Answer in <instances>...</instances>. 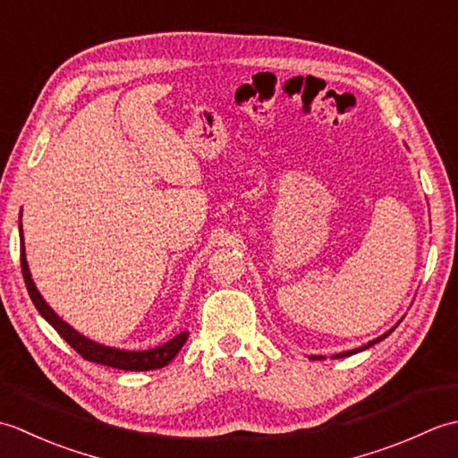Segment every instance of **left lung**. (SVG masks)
I'll list each match as a JSON object with an SVG mask.
<instances>
[{"label": "left lung", "mask_w": 458, "mask_h": 458, "mask_svg": "<svg viewBox=\"0 0 458 458\" xmlns=\"http://www.w3.org/2000/svg\"><path fill=\"white\" fill-rule=\"evenodd\" d=\"M395 328V327H394ZM392 328V330H394ZM392 330H387V333H384L382 336H377V338H374V340H369V343L368 344H364V346H360V348H354V350H346V352H340V354H335L333 358H344V356H350V354H356V352H362V350H366V348H369V346H374L376 343H379V340H384L386 336H390L392 335ZM310 360H320V358H323V356H309Z\"/></svg>", "instance_id": "obj_1"}]
</instances>
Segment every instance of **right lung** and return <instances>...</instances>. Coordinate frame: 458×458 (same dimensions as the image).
Wrapping results in <instances>:
<instances>
[{
  "instance_id": "obj_1",
  "label": "right lung",
  "mask_w": 458,
  "mask_h": 458,
  "mask_svg": "<svg viewBox=\"0 0 458 458\" xmlns=\"http://www.w3.org/2000/svg\"><path fill=\"white\" fill-rule=\"evenodd\" d=\"M19 232H21V222H19ZM21 271H23V279H25V285L29 291V297H31L33 305L37 307L38 313H41V317L47 320V323L51 325L56 333L61 335L66 343L76 350V352H79L84 360H89V362L104 364L110 368H118V369H130V372H145V369H157V368L167 366L171 360L177 356L182 344L187 343L189 333H181L174 338H171L169 343H165L157 348L140 350V352H135V350H120V348L104 346V344L94 343V340H90V338L82 336L81 333H76L71 325H66L64 320L45 303V299L41 297L38 289L35 287L33 279H31V271H29L27 259H25L23 232H21Z\"/></svg>"
}]
</instances>
